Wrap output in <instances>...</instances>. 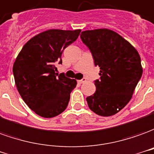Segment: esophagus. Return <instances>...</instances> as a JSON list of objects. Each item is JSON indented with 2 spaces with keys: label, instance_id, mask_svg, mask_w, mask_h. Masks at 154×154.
I'll return each mask as SVG.
<instances>
[{
  "label": "esophagus",
  "instance_id": "obj_1",
  "mask_svg": "<svg viewBox=\"0 0 154 154\" xmlns=\"http://www.w3.org/2000/svg\"><path fill=\"white\" fill-rule=\"evenodd\" d=\"M78 82H79V84H84L85 82H86V79H80V80H78Z\"/></svg>",
  "mask_w": 154,
  "mask_h": 154
}]
</instances>
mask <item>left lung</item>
Returning <instances> with one entry per match:
<instances>
[{
	"label": "left lung",
	"instance_id": "left-lung-1",
	"mask_svg": "<svg viewBox=\"0 0 154 154\" xmlns=\"http://www.w3.org/2000/svg\"><path fill=\"white\" fill-rule=\"evenodd\" d=\"M80 38L100 69V79L94 81L96 91L86 98L89 108L100 116H112L130 101L141 78L139 54L120 35L109 29L85 30Z\"/></svg>",
	"mask_w": 154,
	"mask_h": 154
}]
</instances>
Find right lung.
I'll list each match as a JSON object with an SVG mask.
<instances>
[{
  "label": "right lung",
  "mask_w": 154,
  "mask_h": 154,
  "mask_svg": "<svg viewBox=\"0 0 154 154\" xmlns=\"http://www.w3.org/2000/svg\"><path fill=\"white\" fill-rule=\"evenodd\" d=\"M80 30L51 29L28 40L13 65L16 88L30 109L43 118L60 114L68 106L75 79L55 73L65 48L77 40Z\"/></svg>",
  "instance_id": "1"
}]
</instances>
